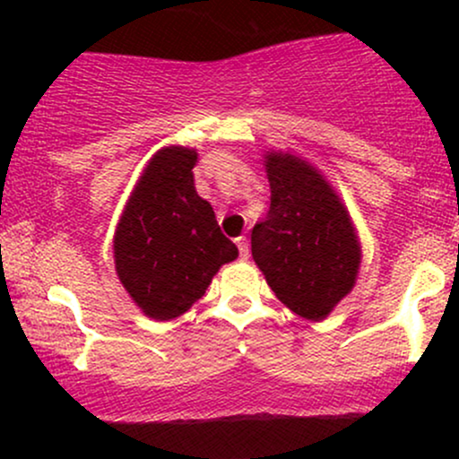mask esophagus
<instances>
[{"mask_svg": "<svg viewBox=\"0 0 459 459\" xmlns=\"http://www.w3.org/2000/svg\"><path fill=\"white\" fill-rule=\"evenodd\" d=\"M237 247H239V256L241 259H247V255H250V250H247V239L246 237H239V239H235Z\"/></svg>", "mask_w": 459, "mask_h": 459, "instance_id": "obj_1", "label": "esophagus"}]
</instances>
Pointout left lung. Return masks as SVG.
<instances>
[{"label":"left lung","instance_id":"left-lung-1","mask_svg":"<svg viewBox=\"0 0 459 459\" xmlns=\"http://www.w3.org/2000/svg\"><path fill=\"white\" fill-rule=\"evenodd\" d=\"M272 198L252 229V259L276 298L299 317L321 321L354 289L362 250L345 203L313 163L267 151Z\"/></svg>","mask_w":459,"mask_h":459}]
</instances>
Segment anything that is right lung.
Masks as SVG:
<instances>
[{
  "instance_id": "add662e5",
  "label": "right lung",
  "mask_w": 459,
  "mask_h": 459,
  "mask_svg": "<svg viewBox=\"0 0 459 459\" xmlns=\"http://www.w3.org/2000/svg\"><path fill=\"white\" fill-rule=\"evenodd\" d=\"M196 151L163 146L131 189L114 233V267L146 317L170 321L204 296L239 250L220 230L212 204L198 196Z\"/></svg>"
}]
</instances>
